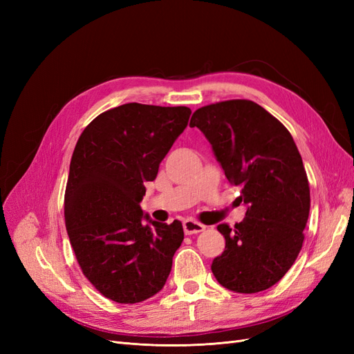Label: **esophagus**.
Segmentation results:
<instances>
[{
    "instance_id": "obj_1",
    "label": "esophagus",
    "mask_w": 354,
    "mask_h": 354,
    "mask_svg": "<svg viewBox=\"0 0 354 354\" xmlns=\"http://www.w3.org/2000/svg\"><path fill=\"white\" fill-rule=\"evenodd\" d=\"M183 229H185V233L186 234H195V233H199L202 232L203 229H205V226L203 224L192 220V218H187L183 221Z\"/></svg>"
}]
</instances>
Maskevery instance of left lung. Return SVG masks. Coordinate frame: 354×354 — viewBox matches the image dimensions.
<instances>
[{
    "mask_svg": "<svg viewBox=\"0 0 354 354\" xmlns=\"http://www.w3.org/2000/svg\"><path fill=\"white\" fill-rule=\"evenodd\" d=\"M198 127L232 185L241 187L245 218L217 229L226 239L211 270L220 285L254 294L279 282L301 251L310 187L292 136L260 104L226 100L199 108Z\"/></svg>",
    "mask_w": 354,
    "mask_h": 354,
    "instance_id": "8db88e82",
    "label": "left lung"
}]
</instances>
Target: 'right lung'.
<instances>
[{
	"label": "right lung",
	"instance_id": "obj_1",
	"mask_svg": "<svg viewBox=\"0 0 354 354\" xmlns=\"http://www.w3.org/2000/svg\"><path fill=\"white\" fill-rule=\"evenodd\" d=\"M190 113L186 106L127 103L94 118L75 146L66 230L84 276L112 301H145L167 282L183 226L151 220L140 202Z\"/></svg>",
	"mask_w": 354,
	"mask_h": 354
}]
</instances>
